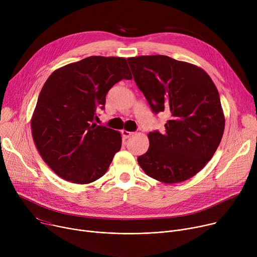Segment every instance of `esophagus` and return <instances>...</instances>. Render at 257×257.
<instances>
[{
  "label": "esophagus",
  "instance_id": "34e87169",
  "mask_svg": "<svg viewBox=\"0 0 257 257\" xmlns=\"http://www.w3.org/2000/svg\"><path fill=\"white\" fill-rule=\"evenodd\" d=\"M122 134H123V136H124L125 138H129V137H131V136L134 134V132H129V131L123 130V131H122Z\"/></svg>",
  "mask_w": 257,
  "mask_h": 257
}]
</instances>
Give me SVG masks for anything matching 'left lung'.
Masks as SVG:
<instances>
[{"label":"left lung","mask_w":257,"mask_h":257,"mask_svg":"<svg viewBox=\"0 0 257 257\" xmlns=\"http://www.w3.org/2000/svg\"><path fill=\"white\" fill-rule=\"evenodd\" d=\"M133 79L158 114L169 113L165 132L149 133L150 148L139 166L165 183L189 179L217 150L224 130L218 91L205 71L165 55L128 58Z\"/></svg>","instance_id":"1"}]
</instances>
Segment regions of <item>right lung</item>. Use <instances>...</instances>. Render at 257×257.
I'll return each mask as SVG.
<instances>
[{
	"mask_svg": "<svg viewBox=\"0 0 257 257\" xmlns=\"http://www.w3.org/2000/svg\"><path fill=\"white\" fill-rule=\"evenodd\" d=\"M132 76L125 58L90 56L52 73L32 119L43 160L58 176L86 184L105 174L122 146L118 131L94 124L108 90Z\"/></svg>",
	"mask_w": 257,
	"mask_h": 257,
	"instance_id": "right-lung-1",
	"label": "right lung"
}]
</instances>
